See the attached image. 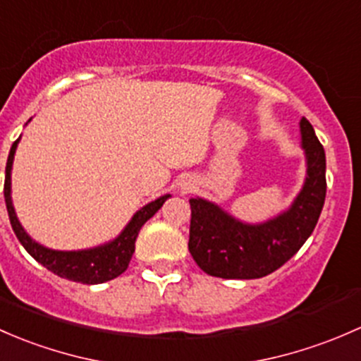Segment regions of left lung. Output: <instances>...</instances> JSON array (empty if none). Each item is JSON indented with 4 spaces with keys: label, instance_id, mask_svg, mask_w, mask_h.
I'll return each instance as SVG.
<instances>
[{
    "label": "left lung",
    "instance_id": "8db88e82",
    "mask_svg": "<svg viewBox=\"0 0 361 361\" xmlns=\"http://www.w3.org/2000/svg\"><path fill=\"white\" fill-rule=\"evenodd\" d=\"M306 180L290 208L261 224H247L215 203L191 198L189 252L210 276L254 280L273 273L299 252L325 203V151L306 118L300 120Z\"/></svg>",
    "mask_w": 361,
    "mask_h": 361
}]
</instances>
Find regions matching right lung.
I'll return each instance as SVG.
<instances>
[{
	"label": "right lung",
	"mask_w": 361,
	"mask_h": 361,
	"mask_svg": "<svg viewBox=\"0 0 361 361\" xmlns=\"http://www.w3.org/2000/svg\"><path fill=\"white\" fill-rule=\"evenodd\" d=\"M18 140H20V137L12 144L8 161H6L5 203L6 210H8L10 224H12L13 233L17 235L22 247L29 252L31 257H35L42 266L47 267L48 271L55 273L57 276L66 278V280L78 281V283H104V281H109L113 278L120 276L121 273H125L130 259H132L133 252H135V240L139 236L140 228L161 208L163 203L170 198V195L161 196V198L154 200V202L147 203L146 207L140 208L133 215L132 221L125 226L123 231L114 238L113 241H107V243L100 245V247L88 248V250H51V248L43 247L38 241L32 240L24 231L22 224L18 222L17 214H15L12 203V165Z\"/></svg>",
	"instance_id": "1"
}]
</instances>
